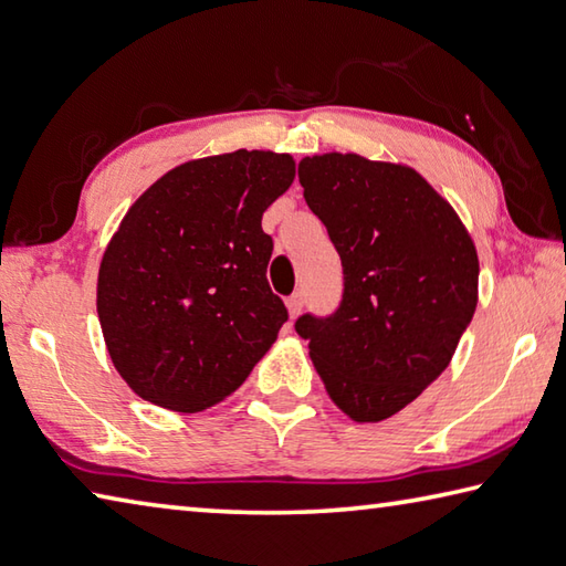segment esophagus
I'll return each instance as SVG.
<instances>
[{
	"instance_id": "1",
	"label": "esophagus",
	"mask_w": 566,
	"mask_h": 566,
	"mask_svg": "<svg viewBox=\"0 0 566 566\" xmlns=\"http://www.w3.org/2000/svg\"><path fill=\"white\" fill-rule=\"evenodd\" d=\"M285 305H287V313H291V317H297V315H301L303 305H305V297H303V293H293V295L287 297V301H285Z\"/></svg>"
}]
</instances>
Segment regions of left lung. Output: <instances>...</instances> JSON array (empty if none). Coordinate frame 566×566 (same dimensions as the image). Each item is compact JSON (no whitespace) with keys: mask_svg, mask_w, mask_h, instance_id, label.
<instances>
[{"mask_svg":"<svg viewBox=\"0 0 566 566\" xmlns=\"http://www.w3.org/2000/svg\"><path fill=\"white\" fill-rule=\"evenodd\" d=\"M297 179L343 261V301L297 317L295 333L349 419H389L441 377L471 325L475 247L411 167L329 153L305 157Z\"/></svg>","mask_w":566,"mask_h":566,"instance_id":"1","label":"left lung"}]
</instances>
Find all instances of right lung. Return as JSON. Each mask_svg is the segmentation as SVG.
Listing matches in <instances>:
<instances>
[{
	"instance_id": "add662e5",
	"label": "right lung",
	"mask_w": 566,
	"mask_h": 566,
	"mask_svg": "<svg viewBox=\"0 0 566 566\" xmlns=\"http://www.w3.org/2000/svg\"><path fill=\"white\" fill-rule=\"evenodd\" d=\"M291 155L237 150L167 172L103 253L98 317L135 394L172 411L229 397L287 319L265 271L263 211L293 185Z\"/></svg>"
}]
</instances>
